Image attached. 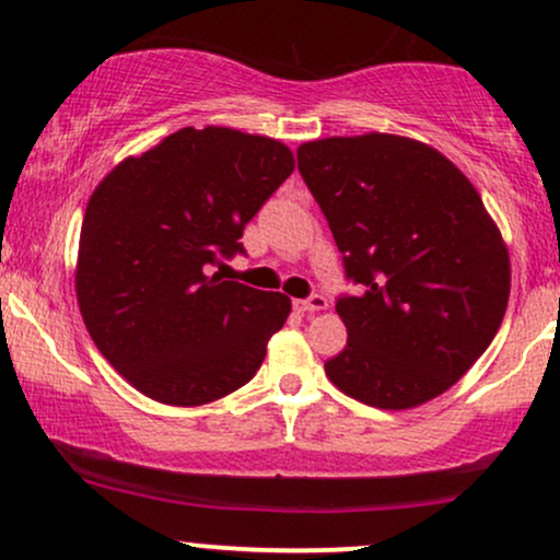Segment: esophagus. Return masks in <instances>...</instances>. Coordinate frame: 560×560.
Listing matches in <instances>:
<instances>
[{"mask_svg": "<svg viewBox=\"0 0 560 560\" xmlns=\"http://www.w3.org/2000/svg\"><path fill=\"white\" fill-rule=\"evenodd\" d=\"M298 307L302 313H318V311H326V307H329V300H326L324 294H311L307 300H300Z\"/></svg>", "mask_w": 560, "mask_h": 560, "instance_id": "esophagus-1", "label": "esophagus"}]
</instances>
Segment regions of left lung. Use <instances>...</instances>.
<instances>
[{
    "label": "left lung",
    "instance_id": "obj_1",
    "mask_svg": "<svg viewBox=\"0 0 560 560\" xmlns=\"http://www.w3.org/2000/svg\"><path fill=\"white\" fill-rule=\"evenodd\" d=\"M298 168L361 287L337 313L334 387L405 410L477 363L503 324L511 260L479 191L434 147L395 133L305 141Z\"/></svg>",
    "mask_w": 560,
    "mask_h": 560
}]
</instances>
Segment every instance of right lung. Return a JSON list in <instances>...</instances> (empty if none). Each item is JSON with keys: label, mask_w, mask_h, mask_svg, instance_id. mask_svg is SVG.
Masks as SVG:
<instances>
[{"label": "right lung", "mask_w": 560, "mask_h": 560, "mask_svg": "<svg viewBox=\"0 0 560 560\" xmlns=\"http://www.w3.org/2000/svg\"><path fill=\"white\" fill-rule=\"evenodd\" d=\"M294 171L289 147L182 128L102 178L83 215L75 294L96 350L141 395L213 402L266 358L292 302L213 271Z\"/></svg>", "instance_id": "add662e5"}]
</instances>
